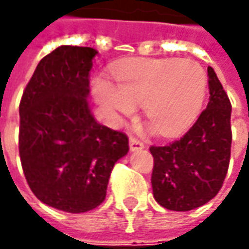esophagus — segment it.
Masks as SVG:
<instances>
[{
	"label": "esophagus",
	"instance_id": "esophagus-1",
	"mask_svg": "<svg viewBox=\"0 0 249 249\" xmlns=\"http://www.w3.org/2000/svg\"><path fill=\"white\" fill-rule=\"evenodd\" d=\"M129 145H130V151H139V149L144 148V144H142L140 140L134 139V137H130Z\"/></svg>",
	"mask_w": 249,
	"mask_h": 249
}]
</instances>
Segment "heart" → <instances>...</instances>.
<instances>
[{"mask_svg":"<svg viewBox=\"0 0 249 249\" xmlns=\"http://www.w3.org/2000/svg\"><path fill=\"white\" fill-rule=\"evenodd\" d=\"M208 77L191 59H137L116 71V86L104 77L94 82V95L119 116L142 105L144 118L160 136L190 127L205 102Z\"/></svg>","mask_w":249,"mask_h":249,"instance_id":"b5f03b06","label":"heart"}]
</instances>
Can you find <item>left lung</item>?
<instances>
[{"label":"left lung","mask_w":249,"mask_h":249,"mask_svg":"<svg viewBox=\"0 0 249 249\" xmlns=\"http://www.w3.org/2000/svg\"><path fill=\"white\" fill-rule=\"evenodd\" d=\"M209 102L193 127L165 147H151L152 191L159 205L186 212L219 193L231 149V104L215 71L208 66Z\"/></svg>","instance_id":"8db88e82"}]
</instances>
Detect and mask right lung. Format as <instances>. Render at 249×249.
<instances>
[{"instance_id": "add662e5", "label": "right lung", "mask_w": 249, "mask_h": 249, "mask_svg": "<svg viewBox=\"0 0 249 249\" xmlns=\"http://www.w3.org/2000/svg\"><path fill=\"white\" fill-rule=\"evenodd\" d=\"M97 51L61 45L38 62L23 91L19 155L41 202L71 213L101 205L115 163L129 152L124 133L100 124L89 104Z\"/></svg>"}]
</instances>
